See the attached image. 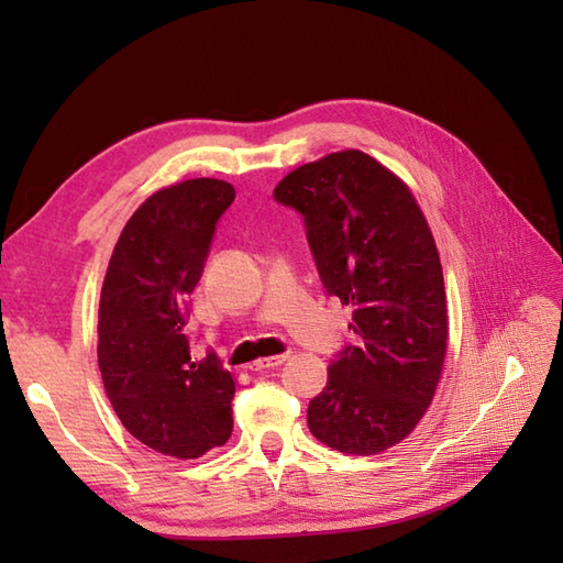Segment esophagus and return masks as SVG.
Instances as JSON below:
<instances>
[{
	"label": "esophagus",
	"instance_id": "1",
	"mask_svg": "<svg viewBox=\"0 0 563 563\" xmlns=\"http://www.w3.org/2000/svg\"><path fill=\"white\" fill-rule=\"evenodd\" d=\"M285 361H288V355H273V357H258L256 363H251L249 369H254V373H263V369H273V367H280Z\"/></svg>",
	"mask_w": 563,
	"mask_h": 563
}]
</instances>
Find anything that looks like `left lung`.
<instances>
[{
	"label": "left lung",
	"mask_w": 563,
	"mask_h": 563,
	"mask_svg": "<svg viewBox=\"0 0 563 563\" xmlns=\"http://www.w3.org/2000/svg\"><path fill=\"white\" fill-rule=\"evenodd\" d=\"M273 198L302 214L321 285L353 307L355 343L333 355L309 430L345 454L397 445L433 399L448 351L445 283L421 208L357 150L290 172Z\"/></svg>",
	"instance_id": "left-lung-1"
}]
</instances>
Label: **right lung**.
<instances>
[{
	"label": "right lung",
	"mask_w": 563,
	"mask_h": 563,
	"mask_svg": "<svg viewBox=\"0 0 563 563\" xmlns=\"http://www.w3.org/2000/svg\"><path fill=\"white\" fill-rule=\"evenodd\" d=\"M234 188L218 178L162 188L128 220L99 302V369L130 435L194 460L232 435L234 379L214 351L188 341V295L200 280Z\"/></svg>",
	"instance_id": "obj_1"
}]
</instances>
